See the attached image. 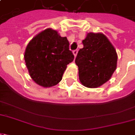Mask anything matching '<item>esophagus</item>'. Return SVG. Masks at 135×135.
I'll return each instance as SVG.
<instances>
[{
  "instance_id": "34e87169",
  "label": "esophagus",
  "mask_w": 135,
  "mask_h": 135,
  "mask_svg": "<svg viewBox=\"0 0 135 135\" xmlns=\"http://www.w3.org/2000/svg\"><path fill=\"white\" fill-rule=\"evenodd\" d=\"M78 50H73V55H74V56L76 57V55H77V54H78Z\"/></svg>"
}]
</instances>
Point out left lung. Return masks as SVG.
<instances>
[{
    "label": "left lung",
    "mask_w": 135,
    "mask_h": 135,
    "mask_svg": "<svg viewBox=\"0 0 135 135\" xmlns=\"http://www.w3.org/2000/svg\"><path fill=\"white\" fill-rule=\"evenodd\" d=\"M75 58L79 79L87 88H96L109 80L116 70L117 54L102 33H89Z\"/></svg>",
    "instance_id": "8db88e82"
}]
</instances>
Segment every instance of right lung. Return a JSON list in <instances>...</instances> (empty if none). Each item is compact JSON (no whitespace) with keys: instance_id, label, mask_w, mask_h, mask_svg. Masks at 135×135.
Segmentation results:
<instances>
[{"instance_id":"1","label":"right lung","mask_w":135,"mask_h":135,"mask_svg":"<svg viewBox=\"0 0 135 135\" xmlns=\"http://www.w3.org/2000/svg\"><path fill=\"white\" fill-rule=\"evenodd\" d=\"M66 37L47 28L35 35L26 47L25 65L31 78L44 88L56 85L62 78L67 65L73 61Z\"/></svg>"}]
</instances>
